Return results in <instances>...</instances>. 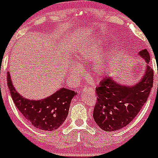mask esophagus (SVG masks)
Returning <instances> with one entry per match:
<instances>
[{"instance_id": "esophagus-1", "label": "esophagus", "mask_w": 158, "mask_h": 158, "mask_svg": "<svg viewBox=\"0 0 158 158\" xmlns=\"http://www.w3.org/2000/svg\"><path fill=\"white\" fill-rule=\"evenodd\" d=\"M91 91H94V89L92 87H89V86H84L82 89V93L85 92H91Z\"/></svg>"}]
</instances>
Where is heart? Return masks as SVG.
<instances>
[{"instance_id": "b5f03b06", "label": "heart", "mask_w": 158, "mask_h": 158, "mask_svg": "<svg viewBox=\"0 0 158 158\" xmlns=\"http://www.w3.org/2000/svg\"><path fill=\"white\" fill-rule=\"evenodd\" d=\"M102 52V43L97 40L85 41L80 46L76 53L77 63L79 65L86 62L96 61L101 56ZM106 59L100 58L94 62L93 65V76L94 77H100L104 74L105 70ZM80 72V67L77 64H72L69 69V72L73 76H77Z\"/></svg>"}]
</instances>
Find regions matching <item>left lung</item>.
<instances>
[{
	"label": "left lung",
	"mask_w": 158,
	"mask_h": 158,
	"mask_svg": "<svg viewBox=\"0 0 158 158\" xmlns=\"http://www.w3.org/2000/svg\"><path fill=\"white\" fill-rule=\"evenodd\" d=\"M146 61L142 79L134 86H126L106 77L96 88L97 101L94 118L97 126L106 132L118 130L130 123L147 101L154 82V71L148 63L150 54L146 49L138 53Z\"/></svg>",
	"instance_id": "left-lung-1"
}]
</instances>
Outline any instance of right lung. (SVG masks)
<instances>
[{"mask_svg":"<svg viewBox=\"0 0 158 158\" xmlns=\"http://www.w3.org/2000/svg\"><path fill=\"white\" fill-rule=\"evenodd\" d=\"M7 79L14 104L35 128L44 131H54L64 123L69 114L72 99L77 93L61 88L47 98L33 101L26 99L16 91L9 72Z\"/></svg>","mask_w":158,"mask_h":158,"instance_id":"add662e5","label":"right lung"}]
</instances>
